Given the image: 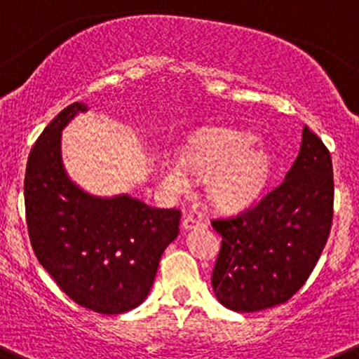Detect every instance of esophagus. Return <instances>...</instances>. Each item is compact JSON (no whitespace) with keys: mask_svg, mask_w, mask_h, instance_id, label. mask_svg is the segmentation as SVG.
Here are the masks:
<instances>
[{"mask_svg":"<svg viewBox=\"0 0 359 359\" xmlns=\"http://www.w3.org/2000/svg\"><path fill=\"white\" fill-rule=\"evenodd\" d=\"M198 226H203V222L201 221H198V219H194V217H186L182 221V228L186 229H194V228H198Z\"/></svg>","mask_w":359,"mask_h":359,"instance_id":"esophagus-1","label":"esophagus"}]
</instances>
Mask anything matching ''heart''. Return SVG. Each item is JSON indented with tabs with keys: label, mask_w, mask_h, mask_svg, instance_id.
Wrapping results in <instances>:
<instances>
[{
	"label": "heart",
	"mask_w": 359,
	"mask_h": 359,
	"mask_svg": "<svg viewBox=\"0 0 359 359\" xmlns=\"http://www.w3.org/2000/svg\"><path fill=\"white\" fill-rule=\"evenodd\" d=\"M272 172L270 152L243 131L214 130L194 138L179 158L163 159L159 182L170 196H187L196 180H207L208 198L221 208L250 203Z\"/></svg>",
	"instance_id": "obj_1"
}]
</instances>
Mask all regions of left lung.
<instances>
[{
  "label": "left lung",
  "instance_id": "8db88e82",
  "mask_svg": "<svg viewBox=\"0 0 359 359\" xmlns=\"http://www.w3.org/2000/svg\"><path fill=\"white\" fill-rule=\"evenodd\" d=\"M333 219L328 149L304 126L297 159L280 186L256 207L212 221L222 236L212 272L219 304L257 312L290 300L314 270Z\"/></svg>",
  "mask_w": 359,
  "mask_h": 359
}]
</instances>
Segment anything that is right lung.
<instances>
[{
  "label": "right lung",
  "mask_w": 359,
  "mask_h": 359,
  "mask_svg": "<svg viewBox=\"0 0 359 359\" xmlns=\"http://www.w3.org/2000/svg\"><path fill=\"white\" fill-rule=\"evenodd\" d=\"M83 103H72L43 130L27 158L24 203L31 245L41 266L75 304L123 314L147 298L180 212L149 207L130 194L87 193L66 173L61 131Z\"/></svg>",
  "instance_id": "1"
}]
</instances>
